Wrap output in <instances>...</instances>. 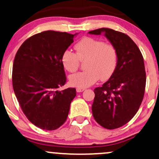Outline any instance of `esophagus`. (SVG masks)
<instances>
[{
  "mask_svg": "<svg viewBox=\"0 0 159 159\" xmlns=\"http://www.w3.org/2000/svg\"><path fill=\"white\" fill-rule=\"evenodd\" d=\"M85 90V88H79L78 87L77 89H76V91L78 92V93H81V92L84 91Z\"/></svg>",
  "mask_w": 159,
  "mask_h": 159,
  "instance_id": "1",
  "label": "esophagus"
}]
</instances>
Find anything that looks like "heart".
<instances>
[{"label": "heart", "mask_w": 159, "mask_h": 159, "mask_svg": "<svg viewBox=\"0 0 159 159\" xmlns=\"http://www.w3.org/2000/svg\"><path fill=\"white\" fill-rule=\"evenodd\" d=\"M75 53L65 50L61 55V64L66 71L74 72L80 61H85L87 70L71 75L70 83L79 88H87L101 80L110 78L118 64V52L114 46L90 37H85L75 45Z\"/></svg>", "instance_id": "heart-1"}]
</instances>
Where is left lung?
I'll return each mask as SVG.
<instances>
[{
  "instance_id": "obj_1",
  "label": "left lung",
  "mask_w": 159,
  "mask_h": 159,
  "mask_svg": "<svg viewBox=\"0 0 159 159\" xmlns=\"http://www.w3.org/2000/svg\"><path fill=\"white\" fill-rule=\"evenodd\" d=\"M103 34L118 52V64L107 81L94 89L93 117L103 127H121L134 117L144 98L146 72L140 49L129 36L112 29L101 28L88 32Z\"/></svg>"
}]
</instances>
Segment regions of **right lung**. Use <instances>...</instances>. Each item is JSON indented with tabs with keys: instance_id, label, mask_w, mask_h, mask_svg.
<instances>
[{
	"instance_id": "add662e5",
	"label": "right lung",
	"mask_w": 159,
	"mask_h": 159,
	"mask_svg": "<svg viewBox=\"0 0 159 159\" xmlns=\"http://www.w3.org/2000/svg\"><path fill=\"white\" fill-rule=\"evenodd\" d=\"M78 33L44 31L26 40L15 55L12 86L30 122L45 130L60 127L67 118L75 88L59 90L66 75L61 55Z\"/></svg>"
}]
</instances>
